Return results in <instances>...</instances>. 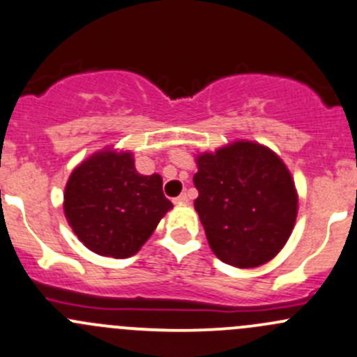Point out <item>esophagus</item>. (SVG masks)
Wrapping results in <instances>:
<instances>
[{"instance_id":"1","label":"esophagus","mask_w":357,"mask_h":357,"mask_svg":"<svg viewBox=\"0 0 357 357\" xmlns=\"http://www.w3.org/2000/svg\"><path fill=\"white\" fill-rule=\"evenodd\" d=\"M174 204H176V205H185V204H188V195L181 193L178 198H174Z\"/></svg>"}]
</instances>
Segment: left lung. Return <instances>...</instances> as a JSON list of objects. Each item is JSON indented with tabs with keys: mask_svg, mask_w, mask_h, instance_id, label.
I'll use <instances>...</instances> for the list:
<instances>
[{
	"mask_svg": "<svg viewBox=\"0 0 357 357\" xmlns=\"http://www.w3.org/2000/svg\"><path fill=\"white\" fill-rule=\"evenodd\" d=\"M198 212L215 257L238 268L272 260L298 217V191L286 164L258 142L236 140L197 155Z\"/></svg>",
	"mask_w": 357,
	"mask_h": 357,
	"instance_id": "obj_1",
	"label": "left lung"
}]
</instances>
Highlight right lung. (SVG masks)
Instances as JSON below:
<instances>
[{
	"mask_svg": "<svg viewBox=\"0 0 357 357\" xmlns=\"http://www.w3.org/2000/svg\"><path fill=\"white\" fill-rule=\"evenodd\" d=\"M63 208L90 251L128 258L140 251L172 204L159 174H140L133 153L106 147L73 169Z\"/></svg>",
	"mask_w": 357,
	"mask_h": 357,
	"instance_id": "1",
	"label": "right lung"
}]
</instances>
